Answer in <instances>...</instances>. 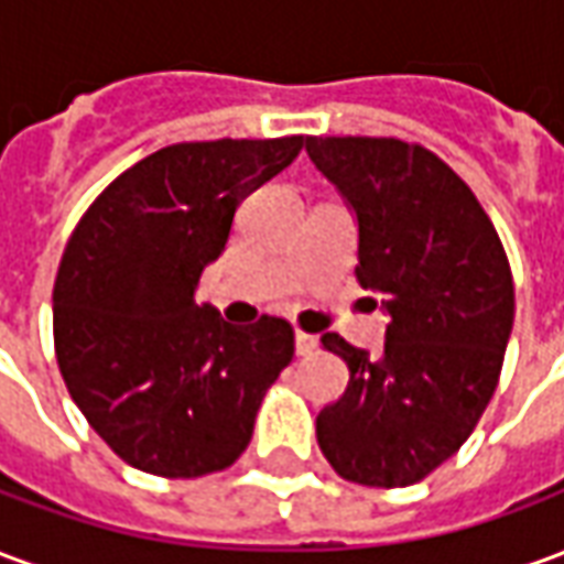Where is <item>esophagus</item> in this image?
<instances>
[{
	"mask_svg": "<svg viewBox=\"0 0 564 564\" xmlns=\"http://www.w3.org/2000/svg\"><path fill=\"white\" fill-rule=\"evenodd\" d=\"M317 350V338L314 335H305V332H295V354L311 356Z\"/></svg>",
	"mask_w": 564,
	"mask_h": 564,
	"instance_id": "esophagus-1",
	"label": "esophagus"
}]
</instances>
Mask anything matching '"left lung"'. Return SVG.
Here are the masks:
<instances>
[{"mask_svg":"<svg viewBox=\"0 0 564 564\" xmlns=\"http://www.w3.org/2000/svg\"><path fill=\"white\" fill-rule=\"evenodd\" d=\"M305 150L354 210L356 281L380 293L383 354L326 332L350 383L317 416L344 480L411 486L468 441L496 392L513 278L496 226L432 150L399 139H307Z\"/></svg>","mask_w":564,"mask_h":564,"instance_id":"left-lung-1","label":"left lung"}]
</instances>
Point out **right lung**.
I'll return each mask as SVG.
<instances>
[{
    "instance_id": "add662e5",
    "label": "right lung",
    "mask_w": 564,
    "mask_h": 564,
    "mask_svg": "<svg viewBox=\"0 0 564 564\" xmlns=\"http://www.w3.org/2000/svg\"><path fill=\"white\" fill-rule=\"evenodd\" d=\"M290 139L172 144L96 198L54 283V344L72 399L120 459L160 477L229 468L293 359L281 317L232 326L196 305L235 210L305 148Z\"/></svg>"
}]
</instances>
